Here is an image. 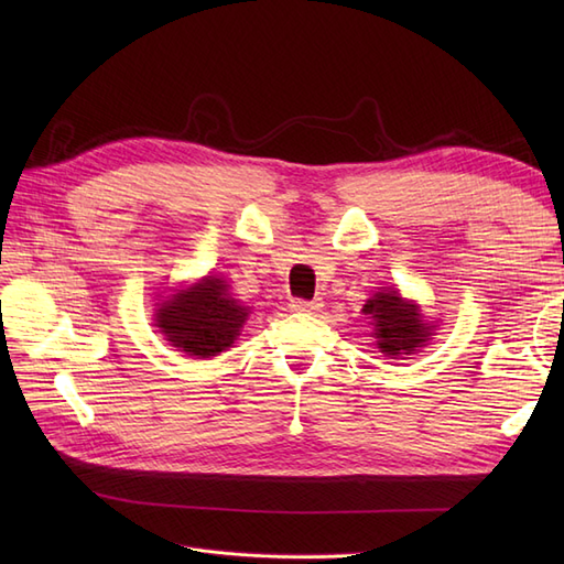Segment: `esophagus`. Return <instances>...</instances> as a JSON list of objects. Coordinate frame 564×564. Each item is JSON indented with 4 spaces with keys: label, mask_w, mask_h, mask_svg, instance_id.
Masks as SVG:
<instances>
[{
    "label": "esophagus",
    "mask_w": 564,
    "mask_h": 564,
    "mask_svg": "<svg viewBox=\"0 0 564 564\" xmlns=\"http://www.w3.org/2000/svg\"><path fill=\"white\" fill-rule=\"evenodd\" d=\"M289 308L296 311V313H317V311H322V301L319 299H313V301L292 299V303H289Z\"/></svg>",
    "instance_id": "1"
}]
</instances>
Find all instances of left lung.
Wrapping results in <instances>:
<instances>
[{
	"label": "left lung",
	"instance_id": "8db88e82",
	"mask_svg": "<svg viewBox=\"0 0 564 564\" xmlns=\"http://www.w3.org/2000/svg\"><path fill=\"white\" fill-rule=\"evenodd\" d=\"M362 313L373 319L377 346L386 355H412L431 336L416 305L404 303L398 292L373 294Z\"/></svg>",
	"mask_w": 564,
	"mask_h": 564
}]
</instances>
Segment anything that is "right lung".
Listing matches in <instances>:
<instances>
[{"mask_svg": "<svg viewBox=\"0 0 564 564\" xmlns=\"http://www.w3.org/2000/svg\"><path fill=\"white\" fill-rule=\"evenodd\" d=\"M247 315L245 305L228 294V284L209 275L162 303L158 327L183 352L214 357L232 344Z\"/></svg>", "mask_w": 564, "mask_h": 564, "instance_id": "obj_1", "label": "right lung"}]
</instances>
